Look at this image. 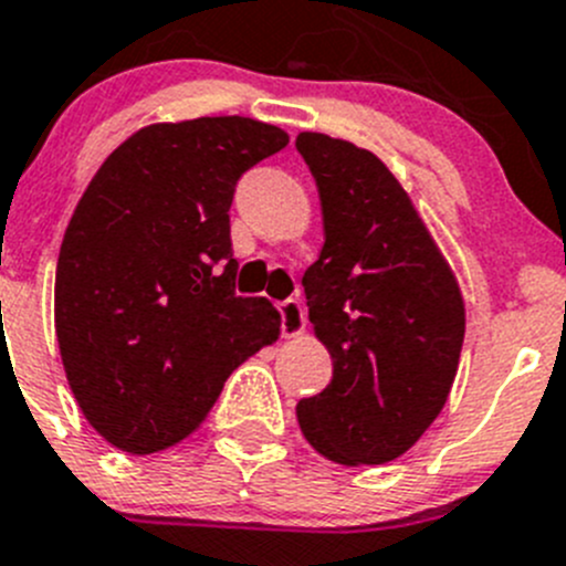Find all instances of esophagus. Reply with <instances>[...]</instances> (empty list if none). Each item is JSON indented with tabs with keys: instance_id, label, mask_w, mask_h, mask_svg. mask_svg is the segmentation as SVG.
Segmentation results:
<instances>
[{
	"instance_id": "esophagus-1",
	"label": "esophagus",
	"mask_w": 566,
	"mask_h": 566,
	"mask_svg": "<svg viewBox=\"0 0 566 566\" xmlns=\"http://www.w3.org/2000/svg\"><path fill=\"white\" fill-rule=\"evenodd\" d=\"M279 315H282L284 337H295V334L304 332V306L298 298H284L279 304Z\"/></svg>"
}]
</instances>
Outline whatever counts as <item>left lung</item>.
Wrapping results in <instances>:
<instances>
[{
  "instance_id": "8db88e82",
  "label": "left lung",
  "mask_w": 566,
  "mask_h": 566,
  "mask_svg": "<svg viewBox=\"0 0 566 566\" xmlns=\"http://www.w3.org/2000/svg\"><path fill=\"white\" fill-rule=\"evenodd\" d=\"M295 149L315 177L326 232L321 260L304 273L306 306L334 361L328 387L298 400L301 431L337 464L392 462L451 392L462 293L373 151L321 132H301Z\"/></svg>"
}]
</instances>
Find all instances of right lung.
<instances>
[{
    "instance_id": "right-lung-1",
    "label": "right lung",
    "mask_w": 566,
    "mask_h": 566,
    "mask_svg": "<svg viewBox=\"0 0 566 566\" xmlns=\"http://www.w3.org/2000/svg\"><path fill=\"white\" fill-rule=\"evenodd\" d=\"M240 115L155 124L82 193L57 256L54 328L71 392L126 453L193 434L223 381L279 337V312L234 290L229 207L240 177L287 146Z\"/></svg>"
}]
</instances>
